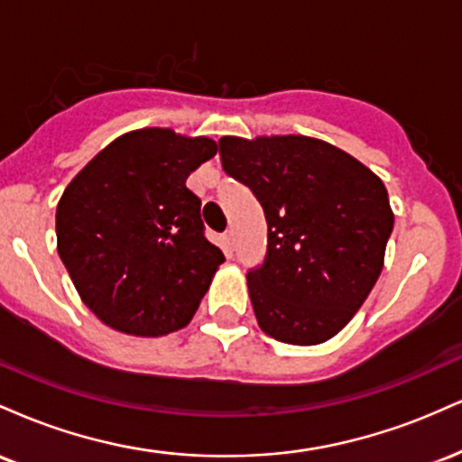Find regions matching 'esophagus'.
I'll list each match as a JSON object with an SVG mask.
<instances>
[{
    "mask_svg": "<svg viewBox=\"0 0 462 462\" xmlns=\"http://www.w3.org/2000/svg\"><path fill=\"white\" fill-rule=\"evenodd\" d=\"M224 238H226V247H227V252H232V249H235V230H226Z\"/></svg>",
    "mask_w": 462,
    "mask_h": 462,
    "instance_id": "34e87169",
    "label": "esophagus"
}]
</instances>
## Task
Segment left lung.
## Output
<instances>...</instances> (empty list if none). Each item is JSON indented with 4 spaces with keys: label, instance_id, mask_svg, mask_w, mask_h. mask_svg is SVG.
I'll return each instance as SVG.
<instances>
[{
    "label": "left lung",
    "instance_id": "8db88e82",
    "mask_svg": "<svg viewBox=\"0 0 462 462\" xmlns=\"http://www.w3.org/2000/svg\"><path fill=\"white\" fill-rule=\"evenodd\" d=\"M219 156L267 219L264 261L247 272L258 326L291 346L332 338L383 272L393 232L383 180L330 143L300 134L224 136Z\"/></svg>",
    "mask_w": 462,
    "mask_h": 462
}]
</instances>
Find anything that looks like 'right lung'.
<instances>
[{
	"label": "right lung",
	"mask_w": 462,
	"mask_h": 462,
	"mask_svg": "<svg viewBox=\"0 0 462 462\" xmlns=\"http://www.w3.org/2000/svg\"><path fill=\"white\" fill-rule=\"evenodd\" d=\"M217 143L167 128L104 147L56 208L58 256L79 298L115 330L162 337L193 319L224 252L204 235L187 178Z\"/></svg>",
	"instance_id": "add662e5"
}]
</instances>
